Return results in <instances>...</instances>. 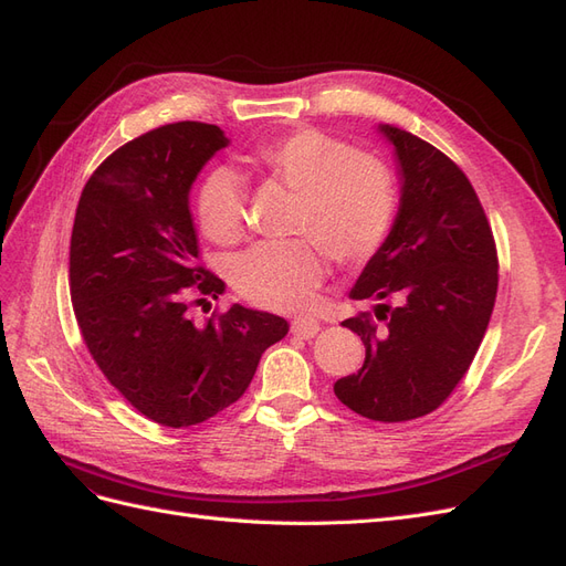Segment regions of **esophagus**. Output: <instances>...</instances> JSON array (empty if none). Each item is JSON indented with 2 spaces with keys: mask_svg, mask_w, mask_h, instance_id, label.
Here are the masks:
<instances>
[{
  "mask_svg": "<svg viewBox=\"0 0 566 566\" xmlns=\"http://www.w3.org/2000/svg\"><path fill=\"white\" fill-rule=\"evenodd\" d=\"M321 331V321L314 316H297L293 321V335L304 337V339H312L314 335H318Z\"/></svg>",
  "mask_w": 566,
  "mask_h": 566,
  "instance_id": "1",
  "label": "esophagus"
}]
</instances>
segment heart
<instances>
[{
	"label": "heart",
	"mask_w": 566,
	"mask_h": 566,
	"mask_svg": "<svg viewBox=\"0 0 566 566\" xmlns=\"http://www.w3.org/2000/svg\"><path fill=\"white\" fill-rule=\"evenodd\" d=\"M254 165L300 193L290 243H260L231 264V281L252 304L276 312L304 310L325 279V252L342 264L366 262L391 229L397 193L389 169L318 129H297L254 150ZM202 233L233 243L243 233V181L229 167L202 177L196 196ZM317 241L314 242L313 238Z\"/></svg>",
	"instance_id": "b5f03b06"
}]
</instances>
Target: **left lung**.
Returning a JSON list of instances; mask_svg holds the SVG:
<instances>
[{
  "instance_id": "1",
  "label": "left lung",
  "mask_w": 566,
  "mask_h": 566,
  "mask_svg": "<svg viewBox=\"0 0 566 566\" xmlns=\"http://www.w3.org/2000/svg\"><path fill=\"white\" fill-rule=\"evenodd\" d=\"M380 132L399 160L401 202L349 293L378 304L342 321L366 361L335 397L368 420L403 422L437 410L468 373L499 293V252L465 172L416 134Z\"/></svg>"
}]
</instances>
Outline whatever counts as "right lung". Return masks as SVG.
Returning <instances> with one entry per match:
<instances>
[{
    "instance_id": "obj_1",
    "label": "right lung",
    "mask_w": 566,
    "mask_h": 566,
    "mask_svg": "<svg viewBox=\"0 0 566 566\" xmlns=\"http://www.w3.org/2000/svg\"><path fill=\"white\" fill-rule=\"evenodd\" d=\"M229 139L217 125L142 134L96 167L71 235V300L106 380L148 420L191 427L245 394L287 321L233 304L196 321L224 293L200 264L188 191Z\"/></svg>"
}]
</instances>
